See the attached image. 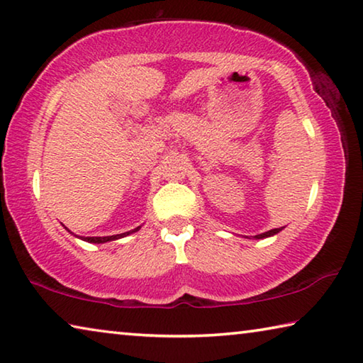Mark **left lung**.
Here are the masks:
<instances>
[{
    "instance_id": "left-lung-1",
    "label": "left lung",
    "mask_w": 363,
    "mask_h": 363,
    "mask_svg": "<svg viewBox=\"0 0 363 363\" xmlns=\"http://www.w3.org/2000/svg\"><path fill=\"white\" fill-rule=\"evenodd\" d=\"M283 229H284V226H283V228H276V229H272V231H267V233H262V234H257V235H254V239H264V238H272V235L278 234L279 231H283Z\"/></svg>"
}]
</instances>
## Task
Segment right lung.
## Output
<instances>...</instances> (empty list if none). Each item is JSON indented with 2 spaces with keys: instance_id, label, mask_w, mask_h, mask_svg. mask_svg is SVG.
Listing matches in <instances>:
<instances>
[{
  "instance_id": "1",
  "label": "right lung",
  "mask_w": 363,
  "mask_h": 363,
  "mask_svg": "<svg viewBox=\"0 0 363 363\" xmlns=\"http://www.w3.org/2000/svg\"><path fill=\"white\" fill-rule=\"evenodd\" d=\"M139 229H140V226L135 228V229H132V231H128V233L116 234V235H105V238H79V235H76V234H74V235H76V238H79V239L85 240V242H90V244H105V242H109V240H118L121 238H125V235H129L132 233H137V231H139ZM67 231H69V229H67ZM69 233H71V231H69Z\"/></svg>"
}]
</instances>
